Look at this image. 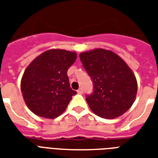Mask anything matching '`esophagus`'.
Masks as SVG:
<instances>
[{
	"label": "esophagus",
	"mask_w": 158,
	"mask_h": 158,
	"mask_svg": "<svg viewBox=\"0 0 158 158\" xmlns=\"http://www.w3.org/2000/svg\"><path fill=\"white\" fill-rule=\"evenodd\" d=\"M77 92L79 93V94H83V93H84V90H83L82 88H79V89L77 90Z\"/></svg>",
	"instance_id": "obj_1"
}]
</instances>
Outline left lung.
Listing matches in <instances>:
<instances>
[{
	"instance_id": "left-lung-1",
	"label": "left lung",
	"mask_w": 158,
	"mask_h": 158,
	"mask_svg": "<svg viewBox=\"0 0 158 158\" xmlns=\"http://www.w3.org/2000/svg\"><path fill=\"white\" fill-rule=\"evenodd\" d=\"M79 58L93 83V92L85 98L93 113L115 118L127 112L135 99L137 82L125 62L104 49L82 52Z\"/></svg>"
}]
</instances>
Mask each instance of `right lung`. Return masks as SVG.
I'll use <instances>...</instances> for the list:
<instances>
[{
    "mask_svg": "<svg viewBox=\"0 0 158 158\" xmlns=\"http://www.w3.org/2000/svg\"><path fill=\"white\" fill-rule=\"evenodd\" d=\"M76 58L75 52L53 49L43 52L28 66L21 90L26 105L35 114L55 118L65 111L77 94L71 89L67 74Z\"/></svg>",
    "mask_w": 158,
    "mask_h": 158,
    "instance_id": "obj_1",
    "label": "right lung"
}]
</instances>
